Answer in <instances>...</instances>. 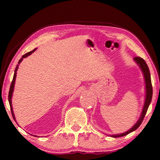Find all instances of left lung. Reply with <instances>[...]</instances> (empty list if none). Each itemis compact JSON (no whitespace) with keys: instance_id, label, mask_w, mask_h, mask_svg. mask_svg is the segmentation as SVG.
I'll list each match as a JSON object with an SVG mask.
<instances>
[{"instance_id":"obj_1","label":"left lung","mask_w":160,"mask_h":160,"mask_svg":"<svg viewBox=\"0 0 160 160\" xmlns=\"http://www.w3.org/2000/svg\"><path fill=\"white\" fill-rule=\"evenodd\" d=\"M134 60L135 61V62L138 65V66L140 67V68H141V70L142 71V73H143V76H144V80H145V84H146L145 102H144V106L143 107V110H142L141 117H140L139 119L138 120L136 123L132 126V128H130V130L127 131V132L122 133V134L111 135V136L113 138H119V137L124 136V135H128L129 133L132 132L135 130H137V129L139 128V126L141 124L142 122H143L144 117H145L146 113L147 112L148 108V106H149V104L151 103V101H152V99L153 89H152V81H151L150 72H149V69H148V65L146 63L145 60H144L143 59H142L141 58H139V57H135L134 58Z\"/></svg>"}]
</instances>
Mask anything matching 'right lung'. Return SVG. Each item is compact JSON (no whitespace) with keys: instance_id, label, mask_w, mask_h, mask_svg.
I'll return each mask as SVG.
<instances>
[{"instance_id":"right-lung-1","label":"right lung","mask_w":160,"mask_h":160,"mask_svg":"<svg viewBox=\"0 0 160 160\" xmlns=\"http://www.w3.org/2000/svg\"><path fill=\"white\" fill-rule=\"evenodd\" d=\"M36 50V49H34L31 52H28V53H26L24 54V55L22 57V58L20 60H19L18 62V65H17L16 68H15V71H14V77H13V80L12 82V84H11V86H10V89H9V92H8V102H9V105H10V108H11V111H12V117H13V119L14 120L16 119H15V117H14V111H13V108H12V94H13V92H14V84H15V80H16V76H17V70H18V67H19V65L20 64V62L22 61V60L24 58H27L28 56H29L31 54L32 52H34ZM16 121V120H15Z\"/></svg>"}]
</instances>
